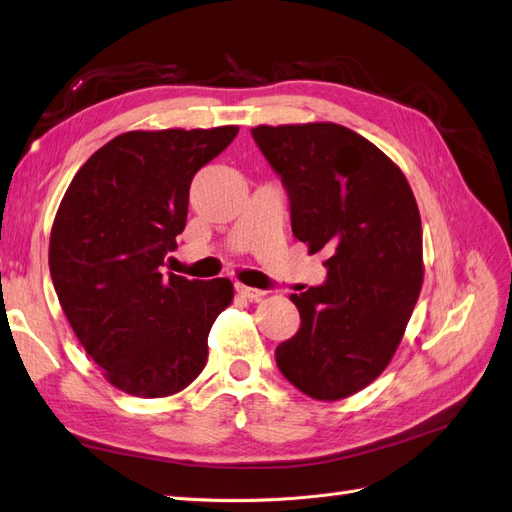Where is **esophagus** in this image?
Segmentation results:
<instances>
[{
  "mask_svg": "<svg viewBox=\"0 0 512 512\" xmlns=\"http://www.w3.org/2000/svg\"><path fill=\"white\" fill-rule=\"evenodd\" d=\"M234 288H237V293H239L241 297L250 299V301H258L262 295H265V290H258V288L245 286V284H237V286H234Z\"/></svg>",
  "mask_w": 512,
  "mask_h": 512,
  "instance_id": "34e87169",
  "label": "esophagus"
}]
</instances>
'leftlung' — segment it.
<instances>
[{
    "label": "left lung",
    "mask_w": 512,
    "mask_h": 512,
    "mask_svg": "<svg viewBox=\"0 0 512 512\" xmlns=\"http://www.w3.org/2000/svg\"><path fill=\"white\" fill-rule=\"evenodd\" d=\"M252 137L286 187L293 234L329 256L327 280L290 295L301 327L275 362L303 394L347 398L390 364L420 297L416 198L398 165L342 124H260Z\"/></svg>",
    "instance_id": "1"
}]
</instances>
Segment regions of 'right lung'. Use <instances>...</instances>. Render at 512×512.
<instances>
[{"mask_svg":"<svg viewBox=\"0 0 512 512\" xmlns=\"http://www.w3.org/2000/svg\"><path fill=\"white\" fill-rule=\"evenodd\" d=\"M237 133H122L81 165L53 219L49 271L60 306L105 379L131 396L185 390L234 297L226 278H163L159 267L185 230L193 176Z\"/></svg>","mask_w":512,"mask_h":512,"instance_id":"right-lung-1","label":"right lung"}]
</instances>
